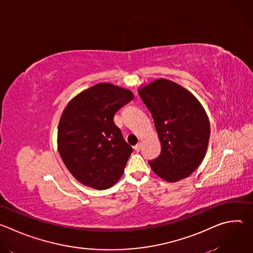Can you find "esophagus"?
<instances>
[{
	"label": "esophagus",
	"mask_w": 253,
	"mask_h": 253,
	"mask_svg": "<svg viewBox=\"0 0 253 253\" xmlns=\"http://www.w3.org/2000/svg\"><path fill=\"white\" fill-rule=\"evenodd\" d=\"M141 146H142V145H141V143L139 142V143H137V144H136V145L134 146V149H135V150H136L137 152H139V151L141 150Z\"/></svg>",
	"instance_id": "obj_1"
}]
</instances>
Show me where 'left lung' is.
<instances>
[{
    "mask_svg": "<svg viewBox=\"0 0 253 253\" xmlns=\"http://www.w3.org/2000/svg\"><path fill=\"white\" fill-rule=\"evenodd\" d=\"M150 111L161 143V153L148 161L168 182L188 177L202 162L210 136L209 120L200 102L188 90L157 79L139 91Z\"/></svg>",
    "mask_w": 253,
    "mask_h": 253,
    "instance_id": "left-lung-1",
    "label": "left lung"
}]
</instances>
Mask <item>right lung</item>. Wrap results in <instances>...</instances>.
Returning <instances> with one entry per match:
<instances>
[{
    "label": "right lung",
    "mask_w": 253,
    "mask_h": 253,
    "mask_svg": "<svg viewBox=\"0 0 253 253\" xmlns=\"http://www.w3.org/2000/svg\"><path fill=\"white\" fill-rule=\"evenodd\" d=\"M133 97L128 89L99 83L67 104L58 126V151L82 184L104 190L121 178L133 149L113 119Z\"/></svg>",
    "instance_id": "1"
}]
</instances>
